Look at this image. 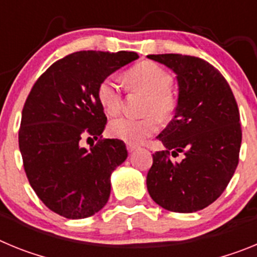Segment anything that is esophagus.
<instances>
[{
	"label": "esophagus",
	"mask_w": 257,
	"mask_h": 257,
	"mask_svg": "<svg viewBox=\"0 0 257 257\" xmlns=\"http://www.w3.org/2000/svg\"><path fill=\"white\" fill-rule=\"evenodd\" d=\"M136 149H138V147H136V145L130 144V143L127 144V151H128V153H134V152H135Z\"/></svg>",
	"instance_id": "34e87169"
}]
</instances>
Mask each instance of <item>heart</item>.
I'll use <instances>...</instances> for the list:
<instances>
[{
	"mask_svg": "<svg viewBox=\"0 0 257 257\" xmlns=\"http://www.w3.org/2000/svg\"><path fill=\"white\" fill-rule=\"evenodd\" d=\"M124 82L131 90H140L148 94L142 118L117 117L110 121L108 131L110 136L123 142L140 143L158 128V118L169 119L175 110V99L170 88L172 76L153 61H142L124 72ZM97 100L104 112L114 115L121 110L122 90L113 77H106L96 90Z\"/></svg>",
	"mask_w": 257,
	"mask_h": 257,
	"instance_id": "heart-1",
	"label": "heart"
}]
</instances>
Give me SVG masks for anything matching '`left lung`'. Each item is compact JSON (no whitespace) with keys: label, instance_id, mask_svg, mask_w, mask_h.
<instances>
[{"label":"left lung","instance_id":"8db88e82","mask_svg":"<svg viewBox=\"0 0 257 257\" xmlns=\"http://www.w3.org/2000/svg\"><path fill=\"white\" fill-rule=\"evenodd\" d=\"M176 73L175 115L157 136L166 151L153 154L147 175L152 199L172 212H196L216 201L239 161V110L226 79L203 59L180 54L148 55ZM180 153L183 160L174 163Z\"/></svg>","mask_w":257,"mask_h":257}]
</instances>
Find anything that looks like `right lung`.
I'll return each instance as SVG.
<instances>
[{"label":"right lung","mask_w":257,"mask_h":257,"mask_svg":"<svg viewBox=\"0 0 257 257\" xmlns=\"http://www.w3.org/2000/svg\"><path fill=\"white\" fill-rule=\"evenodd\" d=\"M136 52L77 51L50 65L27 97L19 148L29 184L45 206L67 219H85L105 206L110 175L127 158L118 139H101L106 117L96 90ZM99 140L90 150L80 140Z\"/></svg>","instance_id":"add662e5"}]
</instances>
